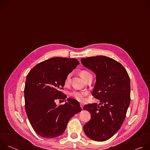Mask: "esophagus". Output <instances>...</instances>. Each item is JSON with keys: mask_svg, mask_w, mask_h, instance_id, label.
<instances>
[{"mask_svg": "<svg viewBox=\"0 0 150 150\" xmlns=\"http://www.w3.org/2000/svg\"><path fill=\"white\" fill-rule=\"evenodd\" d=\"M80 106H81V108L83 109V104H82V103H81L80 104Z\"/></svg>", "mask_w": 150, "mask_h": 150, "instance_id": "obj_1", "label": "esophagus"}]
</instances>
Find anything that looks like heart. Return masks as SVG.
Instances as JSON below:
<instances>
[{
    "label": "heart",
    "instance_id": "heart-1",
    "mask_svg": "<svg viewBox=\"0 0 150 150\" xmlns=\"http://www.w3.org/2000/svg\"><path fill=\"white\" fill-rule=\"evenodd\" d=\"M80 76L83 79H86V78L89 76L91 75V74L87 71L86 70H82L80 73ZM71 74H69L65 78V85H67L70 82V79H71ZM88 94V93L87 91H74L72 93H71V96L74 97L75 100H76L80 102H83L85 100V97H86Z\"/></svg>",
    "mask_w": 150,
    "mask_h": 150
}]
</instances>
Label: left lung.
Listing matches in <instances>:
<instances>
[{"label":"left lung","mask_w":150,"mask_h":150,"mask_svg":"<svg viewBox=\"0 0 150 150\" xmlns=\"http://www.w3.org/2000/svg\"><path fill=\"white\" fill-rule=\"evenodd\" d=\"M82 65L96 75L92 93L100 100V105L91 103L83 109L91 113V120L83 125L88 137L104 141L112 137L120 128L131 101L130 78L122 64L104 56L81 59Z\"/></svg>","instance_id":"left-lung-1"}]
</instances>
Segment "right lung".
<instances>
[{
	"label": "right lung",
	"instance_id": "right-lung-1",
	"mask_svg": "<svg viewBox=\"0 0 150 150\" xmlns=\"http://www.w3.org/2000/svg\"><path fill=\"white\" fill-rule=\"evenodd\" d=\"M79 62L76 59L53 57L39 63L28 74L24 88L25 109L34 131L45 138H56L65 131L70 119L81 111L79 102L68 98L61 90L66 76Z\"/></svg>",
	"mask_w": 150,
	"mask_h": 150
}]
</instances>
